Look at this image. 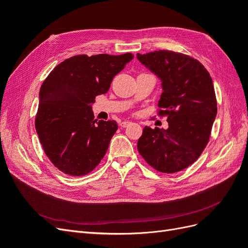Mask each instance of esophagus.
Returning a JSON list of instances; mask_svg holds the SVG:
<instances>
[{"mask_svg":"<svg viewBox=\"0 0 248 248\" xmlns=\"http://www.w3.org/2000/svg\"><path fill=\"white\" fill-rule=\"evenodd\" d=\"M130 124H131V122H129V121H123V122L120 123V126L123 127V128H125V127H127V126L130 125Z\"/></svg>","mask_w":248,"mask_h":248,"instance_id":"esophagus-1","label":"esophagus"}]
</instances>
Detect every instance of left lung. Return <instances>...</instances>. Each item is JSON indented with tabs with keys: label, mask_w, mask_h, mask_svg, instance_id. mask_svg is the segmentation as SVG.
Listing matches in <instances>:
<instances>
[{
	"label": "left lung",
	"mask_w": 248,
	"mask_h": 248,
	"mask_svg": "<svg viewBox=\"0 0 248 248\" xmlns=\"http://www.w3.org/2000/svg\"><path fill=\"white\" fill-rule=\"evenodd\" d=\"M139 61L161 79L158 115L169 128L146 126L138 150L156 170L172 174L188 168L206 148L217 114L211 77L204 65L187 55L155 50L137 55Z\"/></svg>",
	"instance_id": "left-lung-1"
}]
</instances>
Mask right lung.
Listing matches in <instances>:
<instances>
[{"label": "right lung", "instance_id": "obj_1", "mask_svg": "<svg viewBox=\"0 0 248 248\" xmlns=\"http://www.w3.org/2000/svg\"><path fill=\"white\" fill-rule=\"evenodd\" d=\"M132 58L130 52L73 56L43 81L35 128L48 159L64 174L87 175L106 155L118 124L114 120L97 122L92 104Z\"/></svg>", "mask_w": 248, "mask_h": 248}]
</instances>
